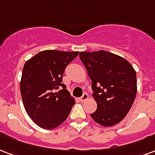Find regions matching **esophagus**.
Here are the masks:
<instances>
[{
	"label": "esophagus",
	"mask_w": 155,
	"mask_h": 155,
	"mask_svg": "<svg viewBox=\"0 0 155 155\" xmlns=\"http://www.w3.org/2000/svg\"><path fill=\"white\" fill-rule=\"evenodd\" d=\"M88 98V94H87V93H84V94H83V96L80 98V101H84Z\"/></svg>",
	"instance_id": "1"
}]
</instances>
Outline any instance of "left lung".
I'll return each instance as SVG.
<instances>
[{"mask_svg":"<svg viewBox=\"0 0 155 155\" xmlns=\"http://www.w3.org/2000/svg\"><path fill=\"white\" fill-rule=\"evenodd\" d=\"M80 58L92 80L93 97L97 104L92 119L105 127L119 124L135 100V70L126 59L105 50L80 52Z\"/></svg>","mask_w":155,"mask_h":155,"instance_id":"obj_1","label":"left lung"}]
</instances>
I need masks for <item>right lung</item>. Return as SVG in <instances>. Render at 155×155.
Wrapping results in <instances>:
<instances>
[{
	"label": "right lung",
	"mask_w": 155,
	"mask_h": 155,
	"mask_svg": "<svg viewBox=\"0 0 155 155\" xmlns=\"http://www.w3.org/2000/svg\"><path fill=\"white\" fill-rule=\"evenodd\" d=\"M79 52L44 50L25 62L20 92L31 119L44 129H53L67 120L75 105L62 75ZM63 88L58 92L56 90Z\"/></svg>",
	"instance_id": "1"
}]
</instances>
